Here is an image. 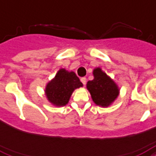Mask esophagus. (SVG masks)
<instances>
[{
    "instance_id": "obj_1",
    "label": "esophagus",
    "mask_w": 156,
    "mask_h": 156,
    "mask_svg": "<svg viewBox=\"0 0 156 156\" xmlns=\"http://www.w3.org/2000/svg\"><path fill=\"white\" fill-rule=\"evenodd\" d=\"M81 82L83 83V85H86V83H87V78L85 77H83V78H81Z\"/></svg>"
}]
</instances>
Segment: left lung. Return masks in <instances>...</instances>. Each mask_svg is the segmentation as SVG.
<instances>
[{
	"instance_id": "1",
	"label": "left lung",
	"mask_w": 156,
	"mask_h": 156,
	"mask_svg": "<svg viewBox=\"0 0 156 156\" xmlns=\"http://www.w3.org/2000/svg\"><path fill=\"white\" fill-rule=\"evenodd\" d=\"M94 79L88 81L87 88L96 105L108 107L119 95L118 86L100 68L93 70Z\"/></svg>"
}]
</instances>
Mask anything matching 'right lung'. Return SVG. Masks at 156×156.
Instances as JSON below:
<instances>
[{
	"label": "right lung",
	"mask_w": 156,
	"mask_h": 156,
	"mask_svg": "<svg viewBox=\"0 0 156 156\" xmlns=\"http://www.w3.org/2000/svg\"><path fill=\"white\" fill-rule=\"evenodd\" d=\"M82 87L83 83L74 72L61 69L55 78L47 84L45 94L51 104L57 107L65 106L68 104L73 90Z\"/></svg>",
	"instance_id": "right-lung-1"
}]
</instances>
